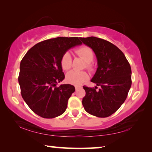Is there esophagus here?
I'll use <instances>...</instances> for the list:
<instances>
[{
    "label": "esophagus",
    "instance_id": "obj_1",
    "mask_svg": "<svg viewBox=\"0 0 152 152\" xmlns=\"http://www.w3.org/2000/svg\"><path fill=\"white\" fill-rule=\"evenodd\" d=\"M82 87L81 86H75V88H76V90H78V89H80V88H81Z\"/></svg>",
    "mask_w": 152,
    "mask_h": 152
}]
</instances>
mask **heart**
Wrapping results in <instances>:
<instances>
[{
    "label": "heart",
    "instance_id": "1",
    "mask_svg": "<svg viewBox=\"0 0 152 152\" xmlns=\"http://www.w3.org/2000/svg\"><path fill=\"white\" fill-rule=\"evenodd\" d=\"M77 54L84 59L86 64V68L91 70L92 66L91 62L94 60V52L91 48L88 46H82L76 50ZM61 66L64 70H70L72 67V59L70 52L67 51L61 56ZM88 78V74L85 71H76L72 70L66 74V80L68 83L74 84V85H80L86 81Z\"/></svg>",
    "mask_w": 152,
    "mask_h": 152
}]
</instances>
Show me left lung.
<instances>
[{"mask_svg":"<svg viewBox=\"0 0 152 152\" xmlns=\"http://www.w3.org/2000/svg\"><path fill=\"white\" fill-rule=\"evenodd\" d=\"M96 55L98 68L91 82L99 90L84 86L86 95L82 105L87 113L97 117H107L119 109L132 86V69L117 46L96 37L80 38Z\"/></svg>","mask_w":152,"mask_h":152,"instance_id":"1","label":"left lung"}]
</instances>
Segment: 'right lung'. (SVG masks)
Instances as JSON below:
<instances>
[{"instance_id":"right-lung-1","label":"right lung","mask_w":152,"mask_h":152,"mask_svg":"<svg viewBox=\"0 0 152 152\" xmlns=\"http://www.w3.org/2000/svg\"><path fill=\"white\" fill-rule=\"evenodd\" d=\"M77 37H59L39 42L27 51L20 64L19 83L22 97L35 114L46 119L65 112L74 86L59 82L65 78L61 56L70 48L81 45Z\"/></svg>"}]
</instances>
